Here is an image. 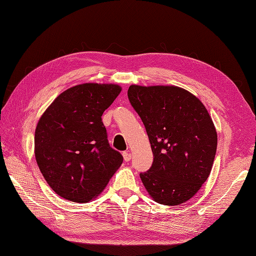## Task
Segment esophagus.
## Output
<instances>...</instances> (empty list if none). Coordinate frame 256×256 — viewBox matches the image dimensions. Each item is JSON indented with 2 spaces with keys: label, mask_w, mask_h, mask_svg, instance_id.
<instances>
[{
  "label": "esophagus",
  "mask_w": 256,
  "mask_h": 256,
  "mask_svg": "<svg viewBox=\"0 0 256 256\" xmlns=\"http://www.w3.org/2000/svg\"><path fill=\"white\" fill-rule=\"evenodd\" d=\"M123 158L126 162H128L130 160V158H132V154H130V152H123Z\"/></svg>",
  "instance_id": "1"
}]
</instances>
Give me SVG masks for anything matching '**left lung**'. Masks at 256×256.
I'll use <instances>...</instances> for the list:
<instances>
[{"label": "left lung", "mask_w": 256, "mask_h": 256, "mask_svg": "<svg viewBox=\"0 0 256 256\" xmlns=\"http://www.w3.org/2000/svg\"><path fill=\"white\" fill-rule=\"evenodd\" d=\"M128 100L145 126L154 154L140 176L152 198L164 206L186 202L201 188L218 147V134L203 104L178 86L130 85Z\"/></svg>", "instance_id": "left-lung-1"}]
</instances>
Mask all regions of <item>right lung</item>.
I'll use <instances>...</instances> for the list:
<instances>
[{"mask_svg": "<svg viewBox=\"0 0 256 256\" xmlns=\"http://www.w3.org/2000/svg\"><path fill=\"white\" fill-rule=\"evenodd\" d=\"M116 84L84 83L64 90L38 120L34 152L50 187L72 202L100 194L123 162L111 148L102 116L120 94Z\"/></svg>", "mask_w": 256, "mask_h": 256, "instance_id": "obj_1", "label": "right lung"}]
</instances>
